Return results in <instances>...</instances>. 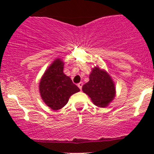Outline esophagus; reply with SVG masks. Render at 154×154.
I'll return each instance as SVG.
<instances>
[{"instance_id":"34e87169","label":"esophagus","mask_w":154,"mask_h":154,"mask_svg":"<svg viewBox=\"0 0 154 154\" xmlns=\"http://www.w3.org/2000/svg\"><path fill=\"white\" fill-rule=\"evenodd\" d=\"M77 86H78L79 88H80V89L81 90L82 89V87H83V83H82V82L79 83L78 84H77Z\"/></svg>"}]
</instances>
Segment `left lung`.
Wrapping results in <instances>:
<instances>
[{"mask_svg": "<svg viewBox=\"0 0 154 154\" xmlns=\"http://www.w3.org/2000/svg\"><path fill=\"white\" fill-rule=\"evenodd\" d=\"M82 89L98 107L108 106L116 96L112 79L106 71L98 67L93 68L89 75V81L83 85Z\"/></svg>", "mask_w": 154, "mask_h": 154, "instance_id": "8db88e82", "label": "left lung"}]
</instances>
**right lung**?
I'll use <instances>...</instances> for the list:
<instances>
[{"label": "right lung", "mask_w": 154, "mask_h": 154, "mask_svg": "<svg viewBox=\"0 0 154 154\" xmlns=\"http://www.w3.org/2000/svg\"><path fill=\"white\" fill-rule=\"evenodd\" d=\"M64 63L57 59L48 67L39 83L41 97L45 104L54 110H58L67 104L69 97L80 88L63 73Z\"/></svg>", "instance_id": "1"}]
</instances>
